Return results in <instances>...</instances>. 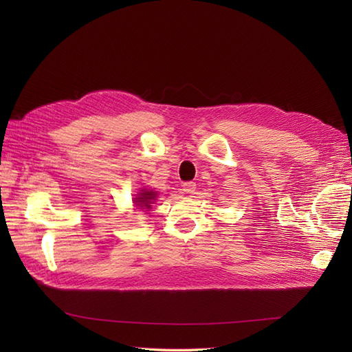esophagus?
<instances>
[{
  "mask_svg": "<svg viewBox=\"0 0 352 352\" xmlns=\"http://www.w3.org/2000/svg\"><path fill=\"white\" fill-rule=\"evenodd\" d=\"M182 188H184L185 194H194L195 189H197V185H195V182H185L182 185Z\"/></svg>",
  "mask_w": 352,
  "mask_h": 352,
  "instance_id": "obj_1",
  "label": "esophagus"
}]
</instances>
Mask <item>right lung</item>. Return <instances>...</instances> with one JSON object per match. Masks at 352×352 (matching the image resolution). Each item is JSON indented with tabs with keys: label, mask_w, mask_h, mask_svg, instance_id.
<instances>
[{
	"label": "right lung",
	"mask_w": 352,
	"mask_h": 352,
	"mask_svg": "<svg viewBox=\"0 0 352 352\" xmlns=\"http://www.w3.org/2000/svg\"><path fill=\"white\" fill-rule=\"evenodd\" d=\"M157 195H158V192H155V190L142 188L141 192H138V194L135 195L136 198H133V202H135L136 207L150 210V208H151V204H154V201L157 199Z\"/></svg>",
	"instance_id": "right-lung-1"
}]
</instances>
